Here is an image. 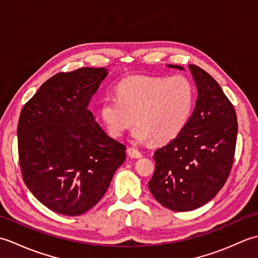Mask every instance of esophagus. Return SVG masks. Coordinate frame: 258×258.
I'll use <instances>...</instances> for the list:
<instances>
[{"instance_id":"1","label":"esophagus","mask_w":258,"mask_h":258,"mask_svg":"<svg viewBox=\"0 0 258 258\" xmlns=\"http://www.w3.org/2000/svg\"><path fill=\"white\" fill-rule=\"evenodd\" d=\"M127 153H128V155L131 157H133V158H140V157H142V153L138 149H135V147H133V146L128 147Z\"/></svg>"}]
</instances>
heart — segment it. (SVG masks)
Segmentation results:
<instances>
[{
    "mask_svg": "<svg viewBox=\"0 0 258 258\" xmlns=\"http://www.w3.org/2000/svg\"><path fill=\"white\" fill-rule=\"evenodd\" d=\"M118 96L108 94L101 116L108 133L123 135L136 119L132 138L140 143L154 139L165 143L182 132L193 112L195 89L184 75L132 76L117 86Z\"/></svg>",
    "mask_w": 258,
    "mask_h": 258,
    "instance_id": "b5f03b06",
    "label": "heart"
}]
</instances>
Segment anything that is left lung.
Returning <instances> with one entry per match:
<instances>
[{"label":"left lung","mask_w":258,"mask_h":258,"mask_svg":"<svg viewBox=\"0 0 258 258\" xmlns=\"http://www.w3.org/2000/svg\"><path fill=\"white\" fill-rule=\"evenodd\" d=\"M188 68L199 94L194 112L182 132L154 153L149 182L155 200L175 212L196 210L216 196L231 173L237 139L236 113L220 84L196 65Z\"/></svg>","instance_id":"1"}]
</instances>
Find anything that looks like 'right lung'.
<instances>
[{
	"instance_id": "add662e5",
	"label": "right lung",
	"mask_w": 258,
	"mask_h": 258,
	"mask_svg": "<svg viewBox=\"0 0 258 258\" xmlns=\"http://www.w3.org/2000/svg\"><path fill=\"white\" fill-rule=\"evenodd\" d=\"M105 68H82L48 79L22 108L18 125L22 176L51 211L78 216L106 193L126 147L89 109Z\"/></svg>"
}]
</instances>
